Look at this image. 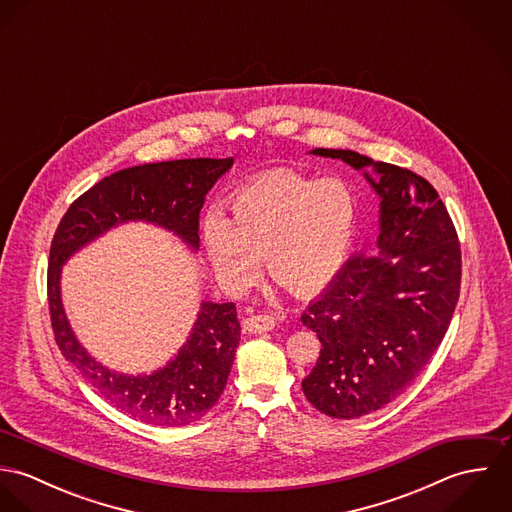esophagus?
<instances>
[{
  "instance_id": "obj_1",
  "label": "esophagus",
  "mask_w": 512,
  "mask_h": 512,
  "mask_svg": "<svg viewBox=\"0 0 512 512\" xmlns=\"http://www.w3.org/2000/svg\"><path fill=\"white\" fill-rule=\"evenodd\" d=\"M276 327V319L272 315H250L244 319V331L248 333H266Z\"/></svg>"
}]
</instances>
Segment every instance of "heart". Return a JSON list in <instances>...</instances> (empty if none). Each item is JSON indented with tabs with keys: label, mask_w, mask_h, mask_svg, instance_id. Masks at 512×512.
<instances>
[{
	"label": "heart",
	"mask_w": 512,
	"mask_h": 512,
	"mask_svg": "<svg viewBox=\"0 0 512 512\" xmlns=\"http://www.w3.org/2000/svg\"><path fill=\"white\" fill-rule=\"evenodd\" d=\"M357 197L341 179L266 173L203 224V246L220 284L246 292L264 258L268 276L295 295L325 290L341 272L357 228Z\"/></svg>",
	"instance_id": "heart-1"
}]
</instances>
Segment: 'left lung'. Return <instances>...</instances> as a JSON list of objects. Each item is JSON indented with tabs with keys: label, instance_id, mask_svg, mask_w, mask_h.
Instances as JSON below:
<instances>
[{
	"label": "left lung",
	"instance_id": "1",
	"mask_svg": "<svg viewBox=\"0 0 512 512\" xmlns=\"http://www.w3.org/2000/svg\"><path fill=\"white\" fill-rule=\"evenodd\" d=\"M309 153L361 171L380 199L370 256L351 258L301 313L321 341L303 394L319 412L353 420L400 396L438 351L459 299L461 252L424 177L351 149Z\"/></svg>",
	"mask_w": 512,
	"mask_h": 512
}]
</instances>
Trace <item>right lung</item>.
Returning a JSON list of instances; mask_svg holds the SVG:
<instances>
[{
    "instance_id": "right-lung-1",
    "label": "right lung",
    "mask_w": 512,
    "mask_h": 512,
    "mask_svg": "<svg viewBox=\"0 0 512 512\" xmlns=\"http://www.w3.org/2000/svg\"><path fill=\"white\" fill-rule=\"evenodd\" d=\"M232 163V157H199L118 171L76 199L55 232L47 278L55 341L104 400L144 424L187 426L219 402L240 343L236 305L201 301L187 341L165 365L126 374L96 361L78 341L63 305V266L76 252L128 222L163 228L195 254L205 197Z\"/></svg>"
}]
</instances>
